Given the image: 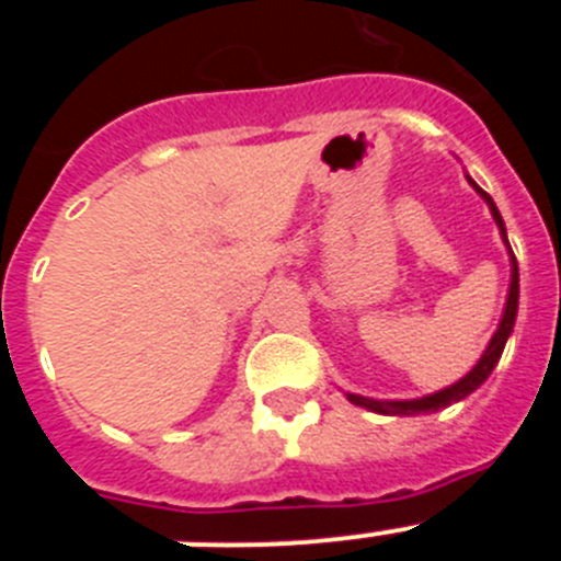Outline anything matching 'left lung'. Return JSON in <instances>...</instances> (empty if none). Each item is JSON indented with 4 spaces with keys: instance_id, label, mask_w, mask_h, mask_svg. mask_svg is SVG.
<instances>
[{
    "instance_id": "8db88e82",
    "label": "left lung",
    "mask_w": 561,
    "mask_h": 561,
    "mask_svg": "<svg viewBox=\"0 0 561 561\" xmlns=\"http://www.w3.org/2000/svg\"><path fill=\"white\" fill-rule=\"evenodd\" d=\"M466 180H469V185L474 187V191L480 193V199L489 205V210H492V219L494 225H497L500 230V238H503L505 250H508V257H512V284H508V295H505V309H503V317H500V325L497 331H494V336L489 340V345H485L483 356L478 359V365H474L472 370L466 376H460L458 381H453V385H447L444 390H435V393H427V396H419V399H370V396H359V393H345L348 396L351 404H356V408H365L370 410V413H379V415H419V413H438V410L449 408V404H455V401H463L466 396L474 393V390L483 385L489 376H492L494 365L500 362V356H503V348L505 342H508V336H512L514 331V320H517V306H519V270H517V257H514L512 252V244H508V236H505V225H503V216H500L497 205H494V199L489 196V193L483 191V187L478 185V182L466 173Z\"/></svg>"
}]
</instances>
